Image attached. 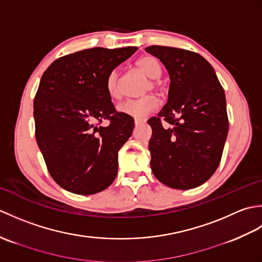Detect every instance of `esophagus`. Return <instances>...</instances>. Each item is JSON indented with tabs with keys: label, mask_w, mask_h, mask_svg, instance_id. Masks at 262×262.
Wrapping results in <instances>:
<instances>
[{
	"label": "esophagus",
	"mask_w": 262,
	"mask_h": 262,
	"mask_svg": "<svg viewBox=\"0 0 262 262\" xmlns=\"http://www.w3.org/2000/svg\"><path fill=\"white\" fill-rule=\"evenodd\" d=\"M135 126H138V125H142V124H144V122H145V120H143V119H135Z\"/></svg>",
	"instance_id": "1"
}]
</instances>
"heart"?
Masks as SVG:
<instances>
[{
  "mask_svg": "<svg viewBox=\"0 0 262 262\" xmlns=\"http://www.w3.org/2000/svg\"><path fill=\"white\" fill-rule=\"evenodd\" d=\"M135 69L149 79L144 84L143 92H148L152 89L159 88V81L157 79L161 74V66L157 58L151 55L142 56L135 62ZM105 90L111 99L117 100L121 97V79L119 71L117 69L110 71L105 77ZM158 98L153 94H147L138 99H127L120 102L117 108L121 114L141 119L151 114L158 108Z\"/></svg>",
  "mask_w": 262,
  "mask_h": 262,
  "instance_id": "1",
  "label": "heart"
}]
</instances>
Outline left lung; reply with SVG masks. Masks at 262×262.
I'll return each mask as SVG.
<instances>
[{"label": "left lung", "mask_w": 262, "mask_h": 262, "mask_svg": "<svg viewBox=\"0 0 262 262\" xmlns=\"http://www.w3.org/2000/svg\"><path fill=\"white\" fill-rule=\"evenodd\" d=\"M145 51L164 64L171 81L168 103L147 120L151 169L170 188H196L214 174L223 154L229 132L223 86L197 53L166 46Z\"/></svg>", "instance_id": "1"}]
</instances>
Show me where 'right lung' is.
Segmentation results:
<instances>
[{"label": "right lung", "mask_w": 262, "mask_h": 262, "mask_svg": "<svg viewBox=\"0 0 262 262\" xmlns=\"http://www.w3.org/2000/svg\"><path fill=\"white\" fill-rule=\"evenodd\" d=\"M136 49H84L54 60L42 74L33 101L36 140L49 174L65 190L86 196L114 182L134 119L116 110L105 77ZM103 120L108 126H99Z\"/></svg>", "instance_id": "obj_1"}]
</instances>
